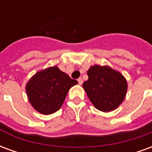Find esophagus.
I'll use <instances>...</instances> for the list:
<instances>
[{
	"instance_id": "34e87169",
	"label": "esophagus",
	"mask_w": 152,
	"mask_h": 152,
	"mask_svg": "<svg viewBox=\"0 0 152 152\" xmlns=\"http://www.w3.org/2000/svg\"><path fill=\"white\" fill-rule=\"evenodd\" d=\"M78 83H79V85H82L83 84L82 78H79V79H78Z\"/></svg>"
}]
</instances>
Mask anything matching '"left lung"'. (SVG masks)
I'll return each mask as SVG.
<instances>
[{"mask_svg": "<svg viewBox=\"0 0 152 152\" xmlns=\"http://www.w3.org/2000/svg\"><path fill=\"white\" fill-rule=\"evenodd\" d=\"M87 75L89 79L82 86L95 108L103 112H112L123 102L128 84L120 72L109 66L94 65L89 67Z\"/></svg>", "mask_w": 152, "mask_h": 152, "instance_id": "left-lung-1", "label": "left lung"}]
</instances>
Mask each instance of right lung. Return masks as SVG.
<instances>
[{
    "label": "right lung",
    "instance_id": "add662e5",
    "mask_svg": "<svg viewBox=\"0 0 152 152\" xmlns=\"http://www.w3.org/2000/svg\"><path fill=\"white\" fill-rule=\"evenodd\" d=\"M78 82L57 66L39 71L26 85L28 100L33 108L44 115L53 114L63 105L69 89Z\"/></svg>",
    "mask_w": 152,
    "mask_h": 152
}]
</instances>
